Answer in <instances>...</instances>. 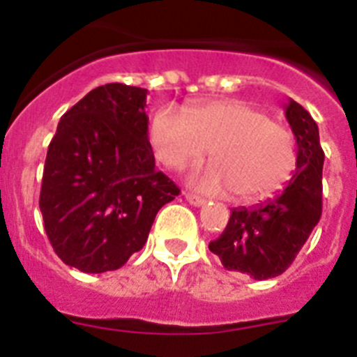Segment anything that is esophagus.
Instances as JSON below:
<instances>
[{
    "instance_id": "obj_1",
    "label": "esophagus",
    "mask_w": 357,
    "mask_h": 357,
    "mask_svg": "<svg viewBox=\"0 0 357 357\" xmlns=\"http://www.w3.org/2000/svg\"><path fill=\"white\" fill-rule=\"evenodd\" d=\"M185 200H188L189 204H191V206H195V207H200V206H204V204H206V198L197 197V195H193V193H185Z\"/></svg>"
}]
</instances>
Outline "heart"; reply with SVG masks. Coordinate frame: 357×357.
Wrapping results in <instances>:
<instances>
[{
  "label": "heart",
  "instance_id": "obj_1",
  "mask_svg": "<svg viewBox=\"0 0 357 357\" xmlns=\"http://www.w3.org/2000/svg\"><path fill=\"white\" fill-rule=\"evenodd\" d=\"M150 143L169 169L200 162L211 151L216 164L195 172L191 184L207 193L234 191L245 202L275 193L296 160L291 132L245 102L202 103L185 116L162 107L151 118Z\"/></svg>",
  "mask_w": 357,
  "mask_h": 357
}]
</instances>
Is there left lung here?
<instances>
[{"mask_svg":"<svg viewBox=\"0 0 357 357\" xmlns=\"http://www.w3.org/2000/svg\"><path fill=\"white\" fill-rule=\"evenodd\" d=\"M286 119L296 139V172L284 191L254 207H236L222 236L209 243L230 272L257 280L280 275L295 261L321 216L324 150L318 125L289 100Z\"/></svg>","mask_w":357,"mask_h":357,"instance_id":"left-lung-1","label":"left lung"}]
</instances>
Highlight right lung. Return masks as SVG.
I'll use <instances>...</instances> for the list:
<instances>
[{"mask_svg": "<svg viewBox=\"0 0 357 357\" xmlns=\"http://www.w3.org/2000/svg\"><path fill=\"white\" fill-rule=\"evenodd\" d=\"M146 89L100 85L59 121L39 207L55 254L84 273L118 270L181 189L155 169Z\"/></svg>", "mask_w": 357, "mask_h": 357, "instance_id": "obj_1", "label": "right lung"}]
</instances>
